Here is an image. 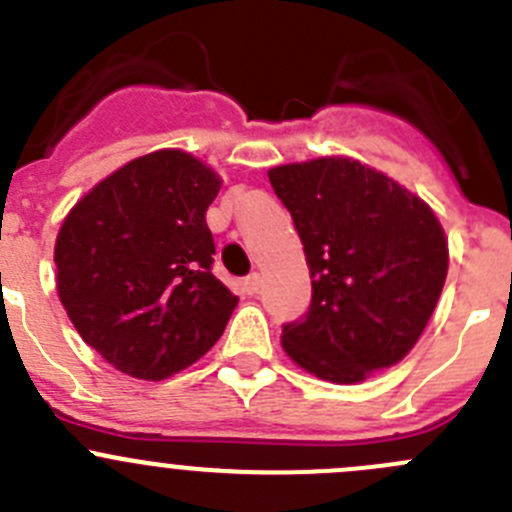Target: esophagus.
Segmentation results:
<instances>
[{"label":"esophagus","instance_id":"esophagus-1","mask_svg":"<svg viewBox=\"0 0 512 512\" xmlns=\"http://www.w3.org/2000/svg\"><path fill=\"white\" fill-rule=\"evenodd\" d=\"M242 290H245L247 295H257V292H260V275H257V272L247 275L245 280H242Z\"/></svg>","mask_w":512,"mask_h":512}]
</instances>
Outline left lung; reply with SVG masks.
I'll use <instances>...</instances> for the list:
<instances>
[{"label": "left lung", "instance_id": "left-lung-1", "mask_svg": "<svg viewBox=\"0 0 512 512\" xmlns=\"http://www.w3.org/2000/svg\"><path fill=\"white\" fill-rule=\"evenodd\" d=\"M267 177L290 210L312 277L310 310L282 327L292 362L352 385L403 360L448 275V237L435 212L352 157L280 165Z\"/></svg>", "mask_w": 512, "mask_h": 512}]
</instances>
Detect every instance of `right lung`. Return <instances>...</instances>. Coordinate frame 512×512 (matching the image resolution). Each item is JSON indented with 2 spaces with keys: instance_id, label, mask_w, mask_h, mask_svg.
Masks as SVG:
<instances>
[{
  "instance_id": "obj_1",
  "label": "right lung",
  "mask_w": 512,
  "mask_h": 512,
  "mask_svg": "<svg viewBox=\"0 0 512 512\" xmlns=\"http://www.w3.org/2000/svg\"><path fill=\"white\" fill-rule=\"evenodd\" d=\"M222 180L182 150L127 162L69 210L54 245L74 330L112 367L165 380L225 332L237 297L212 275L205 212Z\"/></svg>"
}]
</instances>
